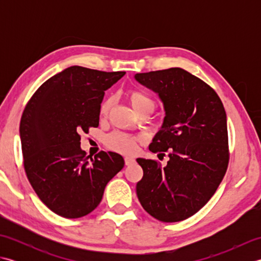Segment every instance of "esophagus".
I'll return each mask as SVG.
<instances>
[{
	"label": "esophagus",
	"mask_w": 261,
	"mask_h": 261,
	"mask_svg": "<svg viewBox=\"0 0 261 261\" xmlns=\"http://www.w3.org/2000/svg\"><path fill=\"white\" fill-rule=\"evenodd\" d=\"M135 162H136V160L134 158H131V157H125L124 158V163H125L126 166H130V165L134 164Z\"/></svg>",
	"instance_id": "obj_1"
}]
</instances>
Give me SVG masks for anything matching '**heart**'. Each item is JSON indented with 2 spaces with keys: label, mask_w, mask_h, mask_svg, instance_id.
I'll return each mask as SVG.
<instances>
[{
  "label": "heart",
  "mask_w": 261,
  "mask_h": 261,
  "mask_svg": "<svg viewBox=\"0 0 261 261\" xmlns=\"http://www.w3.org/2000/svg\"><path fill=\"white\" fill-rule=\"evenodd\" d=\"M127 97L132 104V107L139 112L142 109H150L151 111L154 108V101L148 95L147 93L139 90V88H130L127 91ZM114 104V97L109 96L104 99L99 107V113L101 115H108L110 113ZM140 141L139 137L131 136L124 134V132L115 131L107 137L105 143L111 150L123 153V154H132L137 151L138 143Z\"/></svg>",
  "instance_id": "1"
}]
</instances>
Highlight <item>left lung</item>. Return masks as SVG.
Listing matches in <instances>:
<instances>
[{
  "mask_svg": "<svg viewBox=\"0 0 261 261\" xmlns=\"http://www.w3.org/2000/svg\"><path fill=\"white\" fill-rule=\"evenodd\" d=\"M136 80L159 94L164 124L149 150L169 152L167 166L138 158L143 176L138 198L162 222H179L197 213L214 195L229 165L226 114L218 94L198 77L175 67L137 74Z\"/></svg>",
  "mask_w": 261,
  "mask_h": 261,
  "instance_id": "8db88e82",
  "label": "left lung"
}]
</instances>
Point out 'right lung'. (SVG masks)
<instances>
[{"instance_id": "obj_1", "label": "right lung", "mask_w": 261, "mask_h": 261, "mask_svg": "<svg viewBox=\"0 0 261 261\" xmlns=\"http://www.w3.org/2000/svg\"><path fill=\"white\" fill-rule=\"evenodd\" d=\"M124 74L71 66L43 83L22 113L25 175L40 201L63 218L95 210L105 186L123 168L115 152L99 151L88 160L80 134L98 126L104 91Z\"/></svg>"}]
</instances>
